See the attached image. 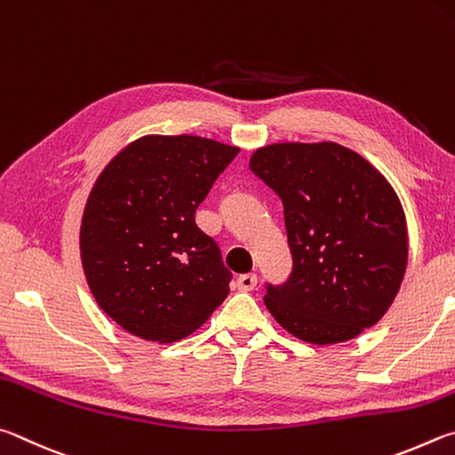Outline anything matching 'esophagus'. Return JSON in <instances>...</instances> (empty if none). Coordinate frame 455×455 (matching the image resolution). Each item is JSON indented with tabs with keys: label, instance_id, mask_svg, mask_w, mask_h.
Here are the masks:
<instances>
[{
	"label": "esophagus",
	"instance_id": "34e87169",
	"mask_svg": "<svg viewBox=\"0 0 455 455\" xmlns=\"http://www.w3.org/2000/svg\"><path fill=\"white\" fill-rule=\"evenodd\" d=\"M256 285H258V275L256 274H243V275L237 277V290L251 291V290H256Z\"/></svg>",
	"mask_w": 455,
	"mask_h": 455
}]
</instances>
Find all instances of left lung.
I'll return each instance as SVG.
<instances>
[{"label": "left lung", "instance_id": "1", "mask_svg": "<svg viewBox=\"0 0 455 455\" xmlns=\"http://www.w3.org/2000/svg\"><path fill=\"white\" fill-rule=\"evenodd\" d=\"M250 170L283 204L293 267L264 298L277 323L315 346L378 323L408 266L405 215L384 175L331 141L259 148Z\"/></svg>", "mask_w": 455, "mask_h": 455}]
</instances>
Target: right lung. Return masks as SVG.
I'll return each instance as SVG.
<instances>
[{
    "instance_id": "add662e5",
    "label": "right lung",
    "mask_w": 455,
    "mask_h": 455,
    "mask_svg": "<svg viewBox=\"0 0 455 455\" xmlns=\"http://www.w3.org/2000/svg\"><path fill=\"white\" fill-rule=\"evenodd\" d=\"M237 154L197 135H146L100 173L79 248L95 301L125 331L178 341L228 298L232 272L196 210Z\"/></svg>"
}]
</instances>
